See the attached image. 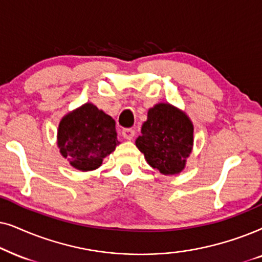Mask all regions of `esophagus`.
I'll return each instance as SVG.
<instances>
[{
	"label": "esophagus",
	"instance_id": "obj_1",
	"mask_svg": "<svg viewBox=\"0 0 262 262\" xmlns=\"http://www.w3.org/2000/svg\"><path fill=\"white\" fill-rule=\"evenodd\" d=\"M134 135H135V130L132 128H125L122 130V137L127 139V140H132V139L134 138Z\"/></svg>",
	"mask_w": 262,
	"mask_h": 262
}]
</instances>
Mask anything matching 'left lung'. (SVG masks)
<instances>
[{
  "label": "left lung",
  "instance_id": "obj_1",
  "mask_svg": "<svg viewBox=\"0 0 262 262\" xmlns=\"http://www.w3.org/2000/svg\"><path fill=\"white\" fill-rule=\"evenodd\" d=\"M194 127L183 111L166 103L148 110L135 145L153 169L164 175L180 173L193 148Z\"/></svg>",
  "mask_w": 262,
  "mask_h": 262
}]
</instances>
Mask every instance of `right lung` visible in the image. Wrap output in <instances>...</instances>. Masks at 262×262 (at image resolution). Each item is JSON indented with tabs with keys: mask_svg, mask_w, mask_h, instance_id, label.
I'll return each mask as SVG.
<instances>
[{
	"mask_svg": "<svg viewBox=\"0 0 262 262\" xmlns=\"http://www.w3.org/2000/svg\"><path fill=\"white\" fill-rule=\"evenodd\" d=\"M118 144L114 118L91 103L66 115L58 125L61 155L80 171L98 169Z\"/></svg>",
	"mask_w": 262,
	"mask_h": 262,
	"instance_id": "1",
	"label": "right lung"
}]
</instances>
